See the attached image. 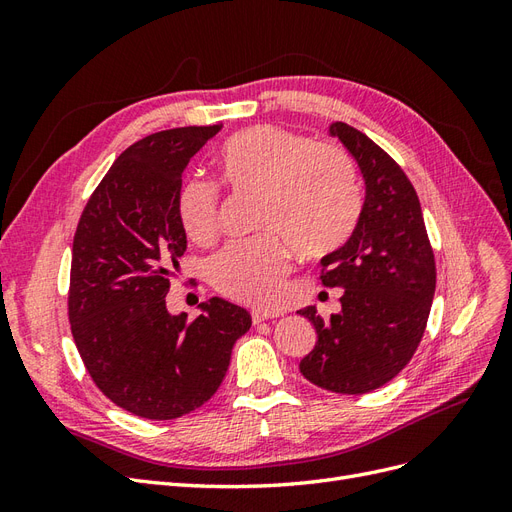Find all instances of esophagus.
<instances>
[{"instance_id":"esophagus-1","label":"esophagus","mask_w":512,"mask_h":512,"mask_svg":"<svg viewBox=\"0 0 512 512\" xmlns=\"http://www.w3.org/2000/svg\"><path fill=\"white\" fill-rule=\"evenodd\" d=\"M284 312L282 309H271V307H256L252 309V320L262 322V320H271V318H280Z\"/></svg>"}]
</instances>
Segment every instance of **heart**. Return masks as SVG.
Masks as SVG:
<instances>
[{"label": "heart", "instance_id": "obj_1", "mask_svg": "<svg viewBox=\"0 0 512 512\" xmlns=\"http://www.w3.org/2000/svg\"><path fill=\"white\" fill-rule=\"evenodd\" d=\"M220 177L232 190L258 194L262 235L235 241L209 262L213 286L247 303H269L282 290L290 245L318 258L342 247L361 215V185L348 153L333 143L309 141L280 126H252L220 149ZM179 220L192 241L218 235V185L194 177L177 200Z\"/></svg>", "mask_w": 512, "mask_h": 512}]
</instances>
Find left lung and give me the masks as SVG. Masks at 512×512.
Returning <instances> with one entry per match:
<instances>
[{
  "instance_id": "obj_1",
  "label": "left lung",
  "mask_w": 512,
  "mask_h": 512,
  "mask_svg": "<svg viewBox=\"0 0 512 512\" xmlns=\"http://www.w3.org/2000/svg\"><path fill=\"white\" fill-rule=\"evenodd\" d=\"M365 179V203L350 239L320 260V280L344 288L342 312L324 320L301 309L316 346L299 363L320 389L363 395L393 380L421 344L436 292V260L416 190L369 136L335 121L329 128Z\"/></svg>"
}]
</instances>
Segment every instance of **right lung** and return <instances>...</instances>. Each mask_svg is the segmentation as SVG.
<instances>
[{"instance_id": "obj_1", "label": "right lung", "mask_w": 512, "mask_h": 512, "mask_svg": "<svg viewBox=\"0 0 512 512\" xmlns=\"http://www.w3.org/2000/svg\"><path fill=\"white\" fill-rule=\"evenodd\" d=\"M220 126L149 134L130 145L89 196L74 232L68 318L98 389L141 418L170 421L220 389L243 307L213 297L192 322L166 309L170 275L188 239L179 220L181 177Z\"/></svg>"}]
</instances>
